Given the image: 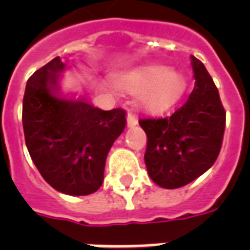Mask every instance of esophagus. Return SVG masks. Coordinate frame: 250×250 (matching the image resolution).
Instances as JSON below:
<instances>
[{"mask_svg":"<svg viewBox=\"0 0 250 250\" xmlns=\"http://www.w3.org/2000/svg\"><path fill=\"white\" fill-rule=\"evenodd\" d=\"M136 125H137L136 115L132 113H128V115H127V127H128V128H132V127H135Z\"/></svg>","mask_w":250,"mask_h":250,"instance_id":"obj_1","label":"esophagus"}]
</instances>
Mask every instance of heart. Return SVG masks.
I'll use <instances>...</instances> for the list:
<instances>
[{
	"label": "heart",
	"instance_id": "1",
	"mask_svg": "<svg viewBox=\"0 0 250 250\" xmlns=\"http://www.w3.org/2000/svg\"><path fill=\"white\" fill-rule=\"evenodd\" d=\"M118 84L129 92H141L140 104L149 113L170 109L186 92L187 79L182 72L164 64H145L118 78Z\"/></svg>",
	"mask_w": 250,
	"mask_h": 250
}]
</instances>
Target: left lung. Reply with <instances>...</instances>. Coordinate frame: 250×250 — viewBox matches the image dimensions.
Segmentation results:
<instances>
[{
  "instance_id": "obj_1",
  "label": "left lung",
  "mask_w": 250,
  "mask_h": 250,
  "mask_svg": "<svg viewBox=\"0 0 250 250\" xmlns=\"http://www.w3.org/2000/svg\"><path fill=\"white\" fill-rule=\"evenodd\" d=\"M194 88L171 117L141 119L146 133V170L157 186H187L213 166L221 152L226 111L211 76L201 61L190 56Z\"/></svg>"
}]
</instances>
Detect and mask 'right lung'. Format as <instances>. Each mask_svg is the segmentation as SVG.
Segmentation results:
<instances>
[{
    "label": "right lung",
    "instance_id": "1",
    "mask_svg": "<svg viewBox=\"0 0 250 250\" xmlns=\"http://www.w3.org/2000/svg\"><path fill=\"white\" fill-rule=\"evenodd\" d=\"M66 64L56 57L27 82L23 129L29 156L41 176L61 193L86 196L104 182L105 162L125 127V111L94 107L61 92Z\"/></svg>",
    "mask_w": 250,
    "mask_h": 250
}]
</instances>
